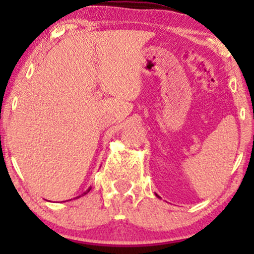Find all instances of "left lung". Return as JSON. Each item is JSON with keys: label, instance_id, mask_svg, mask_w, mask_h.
Returning <instances> with one entry per match:
<instances>
[{"label": "left lung", "instance_id": "left-lung-1", "mask_svg": "<svg viewBox=\"0 0 254 254\" xmlns=\"http://www.w3.org/2000/svg\"><path fill=\"white\" fill-rule=\"evenodd\" d=\"M156 196H157V194H156ZM157 197H159V196H157ZM159 198H160V197H159Z\"/></svg>", "mask_w": 254, "mask_h": 254}]
</instances>
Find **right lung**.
Listing matches in <instances>:
<instances>
[{"label": "right lung", "mask_w": 254, "mask_h": 254, "mask_svg": "<svg viewBox=\"0 0 254 254\" xmlns=\"http://www.w3.org/2000/svg\"><path fill=\"white\" fill-rule=\"evenodd\" d=\"M89 191H90V188H89V189H88V190H87V191H84V192H83V193H82V194H80V196H77V197H76V198H80V197H81V196H84V194H87V193H88V192H89Z\"/></svg>", "instance_id": "obj_1"}]
</instances>
